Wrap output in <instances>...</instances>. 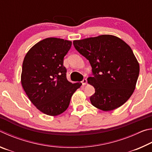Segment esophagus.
Returning <instances> with one entry per match:
<instances>
[{"label":"esophagus","instance_id":"1","mask_svg":"<svg viewBox=\"0 0 152 152\" xmlns=\"http://www.w3.org/2000/svg\"><path fill=\"white\" fill-rule=\"evenodd\" d=\"M86 83H87V80H86V78H84V79L82 80V85H83V86L86 85Z\"/></svg>","mask_w":152,"mask_h":152}]
</instances>
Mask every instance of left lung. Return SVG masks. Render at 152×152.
Masks as SVG:
<instances>
[{
  "mask_svg": "<svg viewBox=\"0 0 152 152\" xmlns=\"http://www.w3.org/2000/svg\"><path fill=\"white\" fill-rule=\"evenodd\" d=\"M76 50L89 61L94 87L92 104L104 111L123 105L132 96L140 74V65L129 46L119 37L102 35L75 40Z\"/></svg>",
  "mask_w": 152,
  "mask_h": 152,
  "instance_id": "8db88e82",
  "label": "left lung"
}]
</instances>
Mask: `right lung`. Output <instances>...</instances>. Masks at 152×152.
<instances>
[{
  "label": "right lung",
  "instance_id": "add662e5",
  "mask_svg": "<svg viewBox=\"0 0 152 152\" xmlns=\"http://www.w3.org/2000/svg\"><path fill=\"white\" fill-rule=\"evenodd\" d=\"M71 45L70 41L46 38L30 49L23 62L21 84L25 93L37 109L50 116L68 109L82 84L71 83L66 78L64 58Z\"/></svg>",
  "mask_w": 152,
  "mask_h": 152
}]
</instances>
